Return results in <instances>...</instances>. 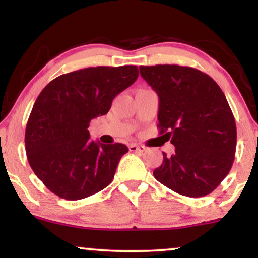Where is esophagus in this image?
Here are the masks:
<instances>
[{
  "label": "esophagus",
  "mask_w": 258,
  "mask_h": 258,
  "mask_svg": "<svg viewBox=\"0 0 258 258\" xmlns=\"http://www.w3.org/2000/svg\"><path fill=\"white\" fill-rule=\"evenodd\" d=\"M128 149H130V152H136V153H142V152H144V150H146V147H143V146H137V144H130L128 146Z\"/></svg>",
  "instance_id": "1"
}]
</instances>
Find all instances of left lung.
<instances>
[{
	"label": "left lung",
	"mask_w": 258,
	"mask_h": 258,
	"mask_svg": "<svg viewBox=\"0 0 258 258\" xmlns=\"http://www.w3.org/2000/svg\"><path fill=\"white\" fill-rule=\"evenodd\" d=\"M139 70L159 96V133L174 146L172 155L162 153L154 177L184 197L212 193L235 158L236 126L226 96L214 79L194 68L142 65Z\"/></svg>",
	"instance_id": "1"
}]
</instances>
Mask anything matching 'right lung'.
I'll use <instances>...</instances> for the list:
<instances>
[{"mask_svg": "<svg viewBox=\"0 0 258 258\" xmlns=\"http://www.w3.org/2000/svg\"><path fill=\"white\" fill-rule=\"evenodd\" d=\"M137 78L136 65L86 68L58 76L41 91L26 123L25 150L53 194L80 200L110 184L128 148L90 141L87 128Z\"/></svg>", "mask_w": 258, "mask_h": 258, "instance_id": "1", "label": "right lung"}]
</instances>
